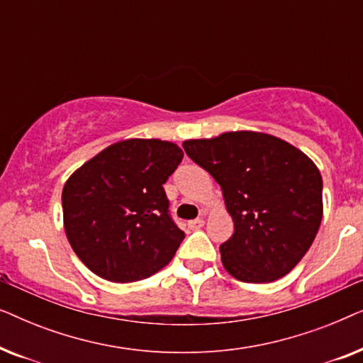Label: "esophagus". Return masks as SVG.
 Returning <instances> with one entry per match:
<instances>
[{"mask_svg":"<svg viewBox=\"0 0 363 363\" xmlns=\"http://www.w3.org/2000/svg\"><path fill=\"white\" fill-rule=\"evenodd\" d=\"M203 225H205V220H203V218H196V220L188 221V226H190L191 230H200Z\"/></svg>","mask_w":363,"mask_h":363,"instance_id":"esophagus-1","label":"esophagus"}]
</instances>
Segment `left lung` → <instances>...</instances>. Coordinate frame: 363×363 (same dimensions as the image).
<instances>
[{"label": "left lung", "mask_w": 363, "mask_h": 363, "mask_svg": "<svg viewBox=\"0 0 363 363\" xmlns=\"http://www.w3.org/2000/svg\"><path fill=\"white\" fill-rule=\"evenodd\" d=\"M183 148L221 186L235 223V235L220 246L225 269L256 284L294 269L324 211L315 163L289 142L252 130L191 138Z\"/></svg>", "instance_id": "8db88e82"}]
</instances>
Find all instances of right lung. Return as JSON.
Wrapping results in <instances>:
<instances>
[{
  "instance_id": "1",
  "label": "right lung",
  "mask_w": 363,
  "mask_h": 363,
  "mask_svg": "<svg viewBox=\"0 0 363 363\" xmlns=\"http://www.w3.org/2000/svg\"><path fill=\"white\" fill-rule=\"evenodd\" d=\"M182 158L173 142L127 138L104 148L67 178L64 230L94 274L133 282L173 259L185 235L168 215L163 183Z\"/></svg>"
}]
</instances>
